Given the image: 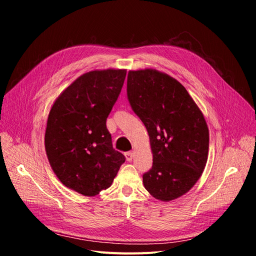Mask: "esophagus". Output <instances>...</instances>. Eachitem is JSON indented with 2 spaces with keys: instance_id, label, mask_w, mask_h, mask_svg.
I'll list each match as a JSON object with an SVG mask.
<instances>
[{
  "instance_id": "1",
  "label": "esophagus",
  "mask_w": 256,
  "mask_h": 256,
  "mask_svg": "<svg viewBox=\"0 0 256 256\" xmlns=\"http://www.w3.org/2000/svg\"><path fill=\"white\" fill-rule=\"evenodd\" d=\"M126 160L128 162H130L132 160H133L134 158V153L133 152H126Z\"/></svg>"
}]
</instances>
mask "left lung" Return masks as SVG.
I'll list each match as a JSON object with an SVG mask.
<instances>
[{
  "instance_id": "left-lung-1",
  "label": "left lung",
  "mask_w": 256,
  "mask_h": 256,
  "mask_svg": "<svg viewBox=\"0 0 256 256\" xmlns=\"http://www.w3.org/2000/svg\"><path fill=\"white\" fill-rule=\"evenodd\" d=\"M126 94L150 136L153 164L144 185L155 199H176L196 183L208 162L203 114L182 84L156 70L130 71Z\"/></svg>"
}]
</instances>
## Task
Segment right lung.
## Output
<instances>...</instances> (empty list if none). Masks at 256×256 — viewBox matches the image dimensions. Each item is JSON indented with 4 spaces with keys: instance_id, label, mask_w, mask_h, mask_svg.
<instances>
[{
    "instance_id": "obj_1",
    "label": "right lung",
    "mask_w": 256,
    "mask_h": 256,
    "mask_svg": "<svg viewBox=\"0 0 256 256\" xmlns=\"http://www.w3.org/2000/svg\"><path fill=\"white\" fill-rule=\"evenodd\" d=\"M126 76L114 69L85 73L48 114L44 144L51 167L64 185L87 196L108 188L126 162L106 128Z\"/></svg>"
}]
</instances>
